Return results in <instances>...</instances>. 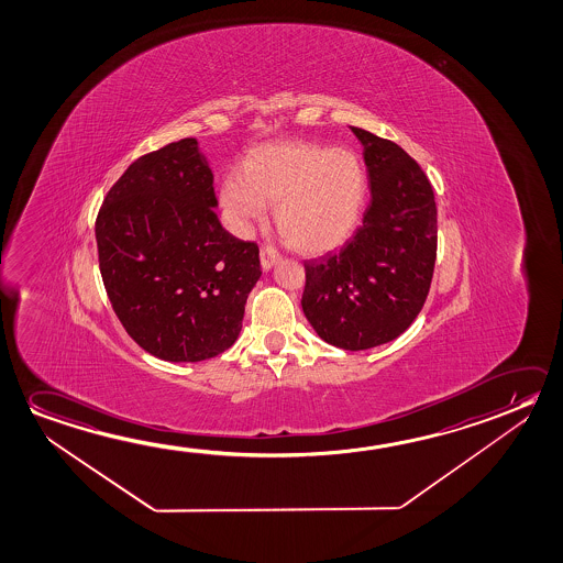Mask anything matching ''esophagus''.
I'll use <instances>...</instances> for the list:
<instances>
[{"label":"esophagus","mask_w":563,"mask_h":563,"mask_svg":"<svg viewBox=\"0 0 563 563\" xmlns=\"http://www.w3.org/2000/svg\"><path fill=\"white\" fill-rule=\"evenodd\" d=\"M279 260H282V256H279V252H277L274 246H262V251H260V264H262V269L268 272V269L276 266Z\"/></svg>","instance_id":"esophagus-1"}]
</instances>
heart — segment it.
I'll use <instances>...</instances> for the list:
<instances>
[{
  "mask_svg": "<svg viewBox=\"0 0 563 563\" xmlns=\"http://www.w3.org/2000/svg\"><path fill=\"white\" fill-rule=\"evenodd\" d=\"M369 178L354 151L307 141L264 144L227 174L221 206L231 229L244 234L276 206L277 232L303 254L336 251L366 211Z\"/></svg>",
  "mask_w": 563,
  "mask_h": 563,
  "instance_id": "heart-1",
  "label": "heart"
}]
</instances>
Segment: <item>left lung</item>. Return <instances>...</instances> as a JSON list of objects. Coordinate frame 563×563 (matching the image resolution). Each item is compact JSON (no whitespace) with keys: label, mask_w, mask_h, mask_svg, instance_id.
Masks as SVG:
<instances>
[{"label":"left lung","mask_w":563,"mask_h":563,"mask_svg":"<svg viewBox=\"0 0 563 563\" xmlns=\"http://www.w3.org/2000/svg\"><path fill=\"white\" fill-rule=\"evenodd\" d=\"M364 146L372 201L336 254L305 262V317L324 342L367 350L411 327L437 262V201L399 144L352 126Z\"/></svg>","instance_id":"obj_1"}]
</instances>
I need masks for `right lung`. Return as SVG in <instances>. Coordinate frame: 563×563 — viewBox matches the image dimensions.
<instances>
[{"instance_id": "add662e5", "label": "right lung", "mask_w": 563, "mask_h": 563, "mask_svg": "<svg viewBox=\"0 0 563 563\" xmlns=\"http://www.w3.org/2000/svg\"><path fill=\"white\" fill-rule=\"evenodd\" d=\"M214 207L213 172L196 139H181L134 161L99 209L109 301L152 356L201 362L239 339L258 244L224 231Z\"/></svg>"}]
</instances>
